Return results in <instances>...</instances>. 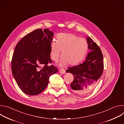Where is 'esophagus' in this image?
Returning a JSON list of instances; mask_svg holds the SVG:
<instances>
[{
	"label": "esophagus",
	"mask_w": 124,
	"mask_h": 124,
	"mask_svg": "<svg viewBox=\"0 0 124 124\" xmlns=\"http://www.w3.org/2000/svg\"><path fill=\"white\" fill-rule=\"evenodd\" d=\"M59 72L61 74H65L66 73V70L63 69H61L59 70Z\"/></svg>",
	"instance_id": "34e87169"
}]
</instances>
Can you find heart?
<instances>
[{
  "label": "heart",
  "instance_id": "obj_1",
  "mask_svg": "<svg viewBox=\"0 0 124 124\" xmlns=\"http://www.w3.org/2000/svg\"><path fill=\"white\" fill-rule=\"evenodd\" d=\"M88 50L87 41L71 33H63L57 36L56 41L50 45V55L52 60L57 62L61 56L63 58L61 65L68 64L75 65L81 62Z\"/></svg>",
  "mask_w": 124,
  "mask_h": 124
}]
</instances>
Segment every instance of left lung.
I'll return each instance as SVG.
<instances>
[{
    "instance_id": "obj_1",
    "label": "left lung",
    "mask_w": 124,
    "mask_h": 124,
    "mask_svg": "<svg viewBox=\"0 0 124 124\" xmlns=\"http://www.w3.org/2000/svg\"><path fill=\"white\" fill-rule=\"evenodd\" d=\"M88 49L91 51L86 60L79 65L70 67L67 73L74 75L70 87L76 92L84 94L92 90L96 86L103 70V55L98 45L89 37H87Z\"/></svg>"
}]
</instances>
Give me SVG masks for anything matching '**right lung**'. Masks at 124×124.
Wrapping results in <instances>:
<instances>
[{
    "label": "right lung",
    "instance_id": "right-lung-1",
    "mask_svg": "<svg viewBox=\"0 0 124 124\" xmlns=\"http://www.w3.org/2000/svg\"><path fill=\"white\" fill-rule=\"evenodd\" d=\"M54 35L47 28L35 30L15 47L11 62L12 74L17 85L27 95L42 92L48 85L49 77L58 71L54 65H47L52 63L50 45Z\"/></svg>",
    "mask_w": 124,
    "mask_h": 124
}]
</instances>
